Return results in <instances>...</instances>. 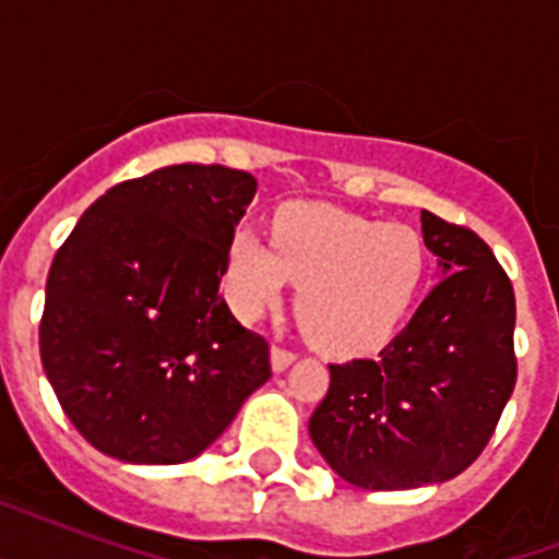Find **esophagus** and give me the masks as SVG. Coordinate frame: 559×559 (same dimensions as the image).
<instances>
[{
	"label": "esophagus",
	"instance_id": "obj_1",
	"mask_svg": "<svg viewBox=\"0 0 559 559\" xmlns=\"http://www.w3.org/2000/svg\"><path fill=\"white\" fill-rule=\"evenodd\" d=\"M293 359H296V350L284 348V345H275L272 348V371H287L293 366Z\"/></svg>",
	"mask_w": 559,
	"mask_h": 559
}]
</instances>
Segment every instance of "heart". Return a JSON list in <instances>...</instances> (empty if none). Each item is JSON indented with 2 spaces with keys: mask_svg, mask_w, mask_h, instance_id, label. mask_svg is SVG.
<instances>
[{
  "mask_svg": "<svg viewBox=\"0 0 559 559\" xmlns=\"http://www.w3.org/2000/svg\"><path fill=\"white\" fill-rule=\"evenodd\" d=\"M429 249L415 228L298 202L272 217V249L252 231L228 243L223 287L240 319H258L298 284L296 319L331 354L377 348L420 296Z\"/></svg>",
  "mask_w": 559,
  "mask_h": 559,
  "instance_id": "1",
  "label": "heart"
}]
</instances>
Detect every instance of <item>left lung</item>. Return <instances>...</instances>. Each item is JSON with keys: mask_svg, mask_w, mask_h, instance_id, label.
<instances>
[{"mask_svg": "<svg viewBox=\"0 0 559 559\" xmlns=\"http://www.w3.org/2000/svg\"><path fill=\"white\" fill-rule=\"evenodd\" d=\"M441 275L377 359L331 366L310 438L345 481L408 490L447 481L493 438L516 385V298L502 263L467 226L420 211Z\"/></svg>", "mask_w": 559, "mask_h": 559, "instance_id": "obj_1", "label": "left lung"}]
</instances>
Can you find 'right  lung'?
I'll return each instance as SVG.
<instances>
[{
  "label": "right lung",
  "instance_id": "obj_1",
  "mask_svg": "<svg viewBox=\"0 0 559 559\" xmlns=\"http://www.w3.org/2000/svg\"><path fill=\"white\" fill-rule=\"evenodd\" d=\"M252 174L170 165L109 188L57 249L39 357L66 417L109 459L182 464L272 377L270 342L219 296Z\"/></svg>",
  "mask_w": 559,
  "mask_h": 559
}]
</instances>
